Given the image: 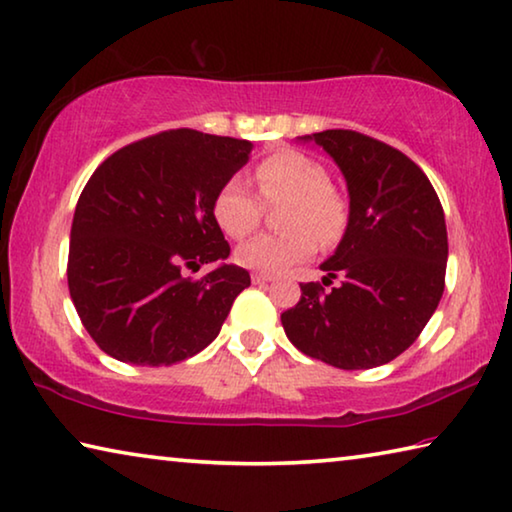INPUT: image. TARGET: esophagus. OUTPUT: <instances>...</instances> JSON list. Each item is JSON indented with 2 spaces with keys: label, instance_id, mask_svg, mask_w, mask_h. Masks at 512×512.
Masks as SVG:
<instances>
[{
  "label": "esophagus",
  "instance_id": "esophagus-1",
  "mask_svg": "<svg viewBox=\"0 0 512 512\" xmlns=\"http://www.w3.org/2000/svg\"><path fill=\"white\" fill-rule=\"evenodd\" d=\"M275 278L271 273H253V282L255 285H269V282H273Z\"/></svg>",
  "mask_w": 512,
  "mask_h": 512
}]
</instances>
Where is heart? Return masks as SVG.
I'll return each instance as SVG.
<instances>
[{"label": "heart", "instance_id": "obj_1", "mask_svg": "<svg viewBox=\"0 0 512 512\" xmlns=\"http://www.w3.org/2000/svg\"><path fill=\"white\" fill-rule=\"evenodd\" d=\"M255 182L264 202L287 200L280 234H262L237 250L241 266L259 273H280L310 257L316 239L332 243L346 225V202L330 186L319 161L303 152L285 150L259 161ZM214 218L232 239H243L262 221V205L239 177L227 180L214 198Z\"/></svg>", "mask_w": 512, "mask_h": 512}]
</instances>
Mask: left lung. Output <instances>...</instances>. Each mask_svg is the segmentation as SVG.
<instances>
[{
	"instance_id": "obj_1",
	"label": "left lung",
	"mask_w": 512,
	"mask_h": 512,
	"mask_svg": "<svg viewBox=\"0 0 512 512\" xmlns=\"http://www.w3.org/2000/svg\"><path fill=\"white\" fill-rule=\"evenodd\" d=\"M314 143L342 170L348 223L321 271L323 285H300L282 328L298 351L337 369L392 362L431 319L444 291L446 223L440 198L415 161L351 129H326Z\"/></svg>"
}]
</instances>
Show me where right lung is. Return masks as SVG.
<instances>
[{
  "label": "right lung",
  "mask_w": 512,
  "mask_h": 512,
  "mask_svg": "<svg viewBox=\"0 0 512 512\" xmlns=\"http://www.w3.org/2000/svg\"><path fill=\"white\" fill-rule=\"evenodd\" d=\"M250 152V141L170 129L97 166L72 218L68 287L88 335L111 358L168 367L218 337L250 275L225 262L230 243L214 198ZM202 263L215 264L205 279L183 278Z\"/></svg>",
  "instance_id": "1"
}]
</instances>
